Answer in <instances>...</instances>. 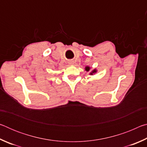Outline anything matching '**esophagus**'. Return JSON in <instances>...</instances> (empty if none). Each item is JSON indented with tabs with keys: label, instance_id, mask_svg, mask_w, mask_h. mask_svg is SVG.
<instances>
[{
	"label": "esophagus",
	"instance_id": "esophagus-1",
	"mask_svg": "<svg viewBox=\"0 0 147 147\" xmlns=\"http://www.w3.org/2000/svg\"><path fill=\"white\" fill-rule=\"evenodd\" d=\"M69 64L73 65V64H74V61H69Z\"/></svg>",
	"mask_w": 147,
	"mask_h": 147
}]
</instances>
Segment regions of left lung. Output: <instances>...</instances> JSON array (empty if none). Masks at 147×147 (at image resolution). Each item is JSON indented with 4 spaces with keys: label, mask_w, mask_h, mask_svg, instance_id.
<instances>
[{
    "label": "left lung",
    "mask_w": 147,
    "mask_h": 147,
    "mask_svg": "<svg viewBox=\"0 0 147 147\" xmlns=\"http://www.w3.org/2000/svg\"><path fill=\"white\" fill-rule=\"evenodd\" d=\"M89 69H90V68H89V67H86V70L87 71H89ZM96 73V70H95V69H94V70H93V71L91 72V74H93V73Z\"/></svg>",
    "instance_id": "left-lung-1"
}]
</instances>
